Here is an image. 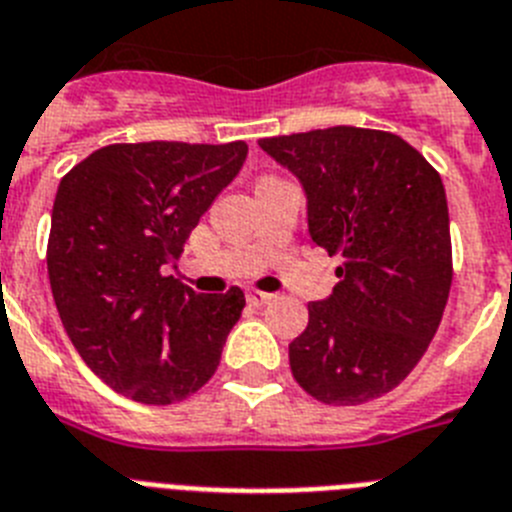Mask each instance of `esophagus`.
Here are the masks:
<instances>
[{"label": "esophagus", "mask_w": 512, "mask_h": 512, "mask_svg": "<svg viewBox=\"0 0 512 512\" xmlns=\"http://www.w3.org/2000/svg\"><path fill=\"white\" fill-rule=\"evenodd\" d=\"M244 296H247V301H250L252 306H265L273 301V293L257 291V288H247V291H244Z\"/></svg>", "instance_id": "obj_1"}]
</instances>
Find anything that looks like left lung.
Instances as JSON below:
<instances>
[{"instance_id": "obj_1", "label": "left lung", "mask_w": 512, "mask_h": 512, "mask_svg": "<svg viewBox=\"0 0 512 512\" xmlns=\"http://www.w3.org/2000/svg\"><path fill=\"white\" fill-rule=\"evenodd\" d=\"M299 177L309 234L342 255L327 301L288 345L293 379L324 404L389 394L428 350L453 281L441 175L402 136L335 126L260 139Z\"/></svg>"}]
</instances>
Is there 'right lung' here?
I'll use <instances>...</instances> for the list:
<instances>
[{
    "label": "right lung",
    "mask_w": 512,
    "mask_h": 512,
    "mask_svg": "<svg viewBox=\"0 0 512 512\" xmlns=\"http://www.w3.org/2000/svg\"><path fill=\"white\" fill-rule=\"evenodd\" d=\"M244 157V141L110 144L61 177L46 250L53 301L82 361L133 402L188 399L219 368L242 288L203 296L162 268Z\"/></svg>",
    "instance_id": "right-lung-1"
}]
</instances>
